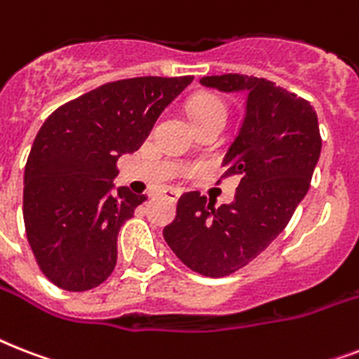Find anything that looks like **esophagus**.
I'll return each instance as SVG.
<instances>
[{
	"instance_id": "1",
	"label": "esophagus",
	"mask_w": 359,
	"mask_h": 359,
	"mask_svg": "<svg viewBox=\"0 0 359 359\" xmlns=\"http://www.w3.org/2000/svg\"><path fill=\"white\" fill-rule=\"evenodd\" d=\"M162 196L165 197V199H169V201L177 203L179 201V197L182 196V191H180L179 188H165V190L162 191Z\"/></svg>"
}]
</instances>
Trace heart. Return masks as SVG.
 <instances>
[{
    "label": "heart",
    "mask_w": 359,
    "mask_h": 359,
    "mask_svg": "<svg viewBox=\"0 0 359 359\" xmlns=\"http://www.w3.org/2000/svg\"><path fill=\"white\" fill-rule=\"evenodd\" d=\"M205 115H227V104L222 97L212 95V93H205L194 98L190 104V117L191 121L197 117H205Z\"/></svg>",
    "instance_id": "obj_1"
}]
</instances>
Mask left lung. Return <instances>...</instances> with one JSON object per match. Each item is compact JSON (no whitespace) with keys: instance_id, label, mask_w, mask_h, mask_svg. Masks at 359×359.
I'll return each mask as SVG.
<instances>
[{"instance_id":"8db88e82","label":"left lung","mask_w":359,"mask_h":359,"mask_svg":"<svg viewBox=\"0 0 359 359\" xmlns=\"http://www.w3.org/2000/svg\"><path fill=\"white\" fill-rule=\"evenodd\" d=\"M201 83L248 95L222 175H238L240 184L235 201L218 208L199 191H186L163 238L190 270L225 278L253 261L287 227L309 190L323 137L311 104L273 81L222 74L205 76Z\"/></svg>"}]
</instances>
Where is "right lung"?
I'll return each mask as SVG.
<instances>
[{
  "label": "right lung",
  "instance_id": "add662e5",
  "mask_svg": "<svg viewBox=\"0 0 359 359\" xmlns=\"http://www.w3.org/2000/svg\"><path fill=\"white\" fill-rule=\"evenodd\" d=\"M194 76L104 83L59 106L39 130L24 171V225L41 272L83 292L117 264V235L147 196L114 190L117 160L141 147Z\"/></svg>",
  "mask_w": 359,
  "mask_h": 359
}]
</instances>
